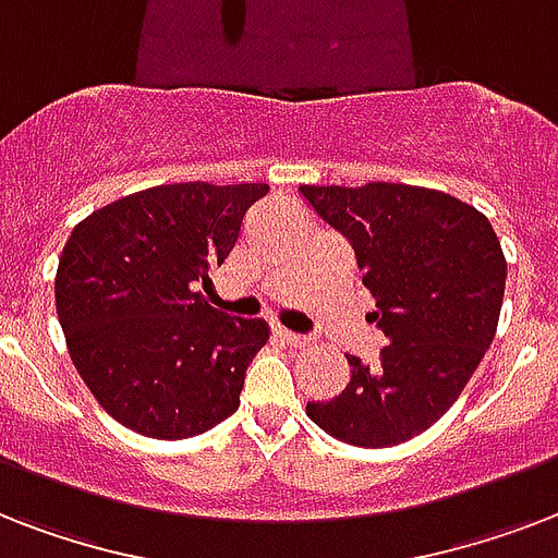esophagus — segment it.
I'll list each match as a JSON object with an SVG mask.
<instances>
[{
  "mask_svg": "<svg viewBox=\"0 0 558 558\" xmlns=\"http://www.w3.org/2000/svg\"><path fill=\"white\" fill-rule=\"evenodd\" d=\"M271 336H275L278 341H283V344H289V348H304V344H310V339H306V336L287 330V327H280V324H275V327H271Z\"/></svg>",
  "mask_w": 558,
  "mask_h": 558,
  "instance_id": "obj_1",
  "label": "esophagus"
}]
</instances>
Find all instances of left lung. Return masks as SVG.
Listing matches in <instances>:
<instances>
[{
	"mask_svg": "<svg viewBox=\"0 0 558 558\" xmlns=\"http://www.w3.org/2000/svg\"><path fill=\"white\" fill-rule=\"evenodd\" d=\"M298 191L353 245L388 339L373 362L348 356V388L306 402V414L350 446H399L449 411L493 344L507 283L501 243L481 210L432 187Z\"/></svg>",
	"mask_w": 558,
	"mask_h": 558,
	"instance_id": "8db88e82",
	"label": "left lung"
}]
</instances>
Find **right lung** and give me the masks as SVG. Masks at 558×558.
Masks as SVG:
<instances>
[{"label":"right lung","mask_w":558,"mask_h":558,"mask_svg":"<svg viewBox=\"0 0 558 558\" xmlns=\"http://www.w3.org/2000/svg\"><path fill=\"white\" fill-rule=\"evenodd\" d=\"M269 185L182 182L130 193L74 226L57 266V318L83 381L121 425L185 440L234 414L269 339L196 292Z\"/></svg>","instance_id":"right-lung-1"}]
</instances>
